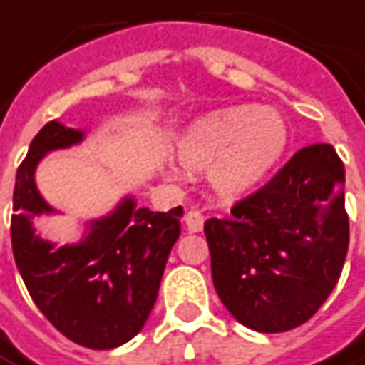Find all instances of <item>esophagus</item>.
<instances>
[{"label":"esophagus","mask_w":365,"mask_h":365,"mask_svg":"<svg viewBox=\"0 0 365 365\" xmlns=\"http://www.w3.org/2000/svg\"><path fill=\"white\" fill-rule=\"evenodd\" d=\"M183 222H185V230L190 232V234H197V232H202L203 230V215L200 212H187L185 217H183Z\"/></svg>","instance_id":"obj_1"}]
</instances>
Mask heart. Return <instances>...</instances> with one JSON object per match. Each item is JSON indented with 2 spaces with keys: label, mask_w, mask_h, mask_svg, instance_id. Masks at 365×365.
Wrapping results in <instances>:
<instances>
[{
  "label": "heart",
  "mask_w": 365,
  "mask_h": 365,
  "mask_svg": "<svg viewBox=\"0 0 365 365\" xmlns=\"http://www.w3.org/2000/svg\"><path fill=\"white\" fill-rule=\"evenodd\" d=\"M287 143L289 130L279 111L242 103L192 121L178 141V158L193 172L210 168L214 192L234 200L266 180Z\"/></svg>",
  "instance_id": "heart-1"
}]
</instances>
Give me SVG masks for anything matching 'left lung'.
<instances>
[{
	"label": "left lung",
	"mask_w": 365,
	"mask_h": 365,
	"mask_svg": "<svg viewBox=\"0 0 365 365\" xmlns=\"http://www.w3.org/2000/svg\"><path fill=\"white\" fill-rule=\"evenodd\" d=\"M344 183L336 150L307 145L230 217L203 224L215 292L245 328L294 329L328 299L349 244Z\"/></svg>",
	"instance_id": "left-lung-1"
}]
</instances>
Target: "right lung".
<instances>
[{"instance_id": "right-lung-1", "label": "right lung", "mask_w": 365, "mask_h": 365, "mask_svg": "<svg viewBox=\"0 0 365 365\" xmlns=\"http://www.w3.org/2000/svg\"><path fill=\"white\" fill-rule=\"evenodd\" d=\"M83 140L86 131L59 121L46 123L34 138L16 175L11 247L41 314L79 346L111 349L138 336L150 318L168 255L182 232L183 210L150 212L125 195L110 214L89 220L76 244L41 237L36 217L59 210L37 190V165L49 151Z\"/></svg>"}]
</instances>
